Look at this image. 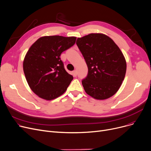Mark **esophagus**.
<instances>
[{"label": "esophagus", "instance_id": "34e87169", "mask_svg": "<svg viewBox=\"0 0 151 151\" xmlns=\"http://www.w3.org/2000/svg\"><path fill=\"white\" fill-rule=\"evenodd\" d=\"M73 75L74 76H77V71H76V70H74L73 71Z\"/></svg>", "mask_w": 151, "mask_h": 151}]
</instances>
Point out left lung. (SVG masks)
I'll return each mask as SVG.
<instances>
[{
    "mask_svg": "<svg viewBox=\"0 0 151 151\" xmlns=\"http://www.w3.org/2000/svg\"><path fill=\"white\" fill-rule=\"evenodd\" d=\"M76 45L88 68L82 80L85 92L97 100L114 95L124 80L127 64L119 47L108 36L90 34L78 38Z\"/></svg>",
    "mask_w": 151,
    "mask_h": 151,
    "instance_id": "1",
    "label": "left lung"
}]
</instances>
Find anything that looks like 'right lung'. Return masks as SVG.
Listing matches in <instances>:
<instances>
[{"instance_id":"add662e5","label":"right lung","mask_w":151,"mask_h":151,"mask_svg":"<svg viewBox=\"0 0 151 151\" xmlns=\"http://www.w3.org/2000/svg\"><path fill=\"white\" fill-rule=\"evenodd\" d=\"M76 39L45 36L30 46L24 59L23 70L30 88L39 97L51 100L66 91L73 77L65 70L60 55L74 45Z\"/></svg>"}]
</instances>
